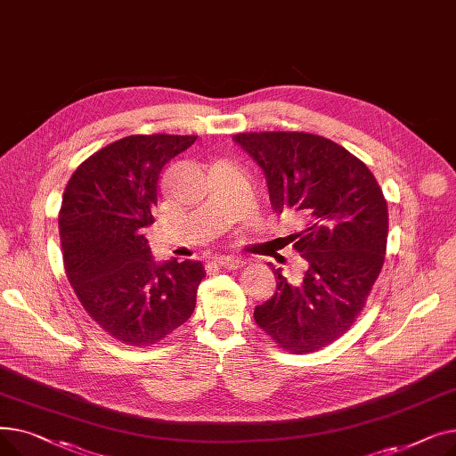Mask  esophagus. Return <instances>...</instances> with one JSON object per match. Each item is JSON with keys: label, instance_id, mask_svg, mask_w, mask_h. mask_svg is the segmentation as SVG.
Returning a JSON list of instances; mask_svg holds the SVG:
<instances>
[{"label": "esophagus", "instance_id": "1", "mask_svg": "<svg viewBox=\"0 0 456 456\" xmlns=\"http://www.w3.org/2000/svg\"><path fill=\"white\" fill-rule=\"evenodd\" d=\"M214 262H216V265H218V266L227 268V270H238V268H242V266L246 265L244 258H240V256H227V255L216 256Z\"/></svg>", "mask_w": 456, "mask_h": 456}]
</instances>
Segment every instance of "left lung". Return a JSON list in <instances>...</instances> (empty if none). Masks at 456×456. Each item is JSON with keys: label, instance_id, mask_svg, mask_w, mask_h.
<instances>
[{"label": "left lung", "instance_id": "left-lung-1", "mask_svg": "<svg viewBox=\"0 0 456 456\" xmlns=\"http://www.w3.org/2000/svg\"><path fill=\"white\" fill-rule=\"evenodd\" d=\"M266 175L275 212L294 210L289 236L305 258L303 277L275 270L277 290L255 322L279 347L305 354L327 347L361 316L385 265L388 205L368 166L337 142L296 131L232 136Z\"/></svg>", "mask_w": 456, "mask_h": 456}]
</instances>
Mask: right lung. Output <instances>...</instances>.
Masks as SVG:
<instances>
[{"instance_id":"right-lung-1","label":"right lung","mask_w":456,"mask_h":456,"mask_svg":"<svg viewBox=\"0 0 456 456\" xmlns=\"http://www.w3.org/2000/svg\"><path fill=\"white\" fill-rule=\"evenodd\" d=\"M198 136L131 134L102 148L69 177L59 212L66 277L86 314L109 337L150 347L196 308L198 260L155 265L143 229L155 222L166 162Z\"/></svg>"}]
</instances>
